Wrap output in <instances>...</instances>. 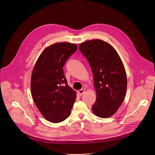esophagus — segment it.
Instances as JSON below:
<instances>
[{
    "instance_id": "1",
    "label": "esophagus",
    "mask_w": 155,
    "mask_h": 155,
    "mask_svg": "<svg viewBox=\"0 0 155 155\" xmlns=\"http://www.w3.org/2000/svg\"><path fill=\"white\" fill-rule=\"evenodd\" d=\"M85 92L84 89H81L79 91H78V94L79 96H81L83 94V93Z\"/></svg>"
}]
</instances>
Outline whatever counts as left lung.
<instances>
[{"label":"left lung","instance_id":"left-lung-1","mask_svg":"<svg viewBox=\"0 0 155 155\" xmlns=\"http://www.w3.org/2000/svg\"><path fill=\"white\" fill-rule=\"evenodd\" d=\"M79 49L93 74L97 98L93 112L100 118L110 117L117 112L126 93L127 77L123 63L115 49L102 40L83 42Z\"/></svg>","mask_w":155,"mask_h":155}]
</instances>
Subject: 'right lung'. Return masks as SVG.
I'll return each mask as SVG.
<instances>
[{
    "mask_svg": "<svg viewBox=\"0 0 155 155\" xmlns=\"http://www.w3.org/2000/svg\"><path fill=\"white\" fill-rule=\"evenodd\" d=\"M75 43H56L44 49L32 72V99L42 116L56 123L68 118L77 94L68 84L62 68L77 50Z\"/></svg>",
    "mask_w": 155,
    "mask_h": 155,
    "instance_id": "right-lung-1",
    "label": "right lung"
}]
</instances>
